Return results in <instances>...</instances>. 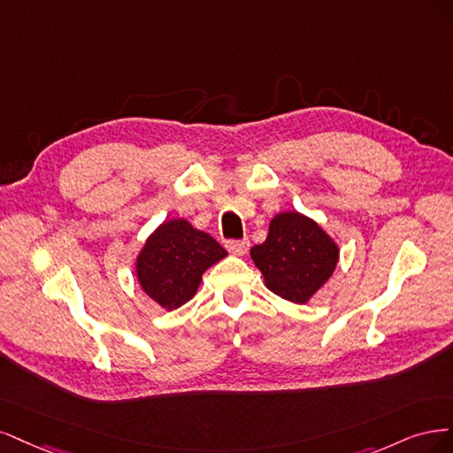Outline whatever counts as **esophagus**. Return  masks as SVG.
I'll use <instances>...</instances> for the list:
<instances>
[{
	"label": "esophagus",
	"instance_id": "obj_1",
	"mask_svg": "<svg viewBox=\"0 0 453 453\" xmlns=\"http://www.w3.org/2000/svg\"><path fill=\"white\" fill-rule=\"evenodd\" d=\"M248 246H250V242H248V239H231V241H227V242H226V248H227V250H229L231 254H235V256H242V254H246Z\"/></svg>",
	"mask_w": 453,
	"mask_h": 453
}]
</instances>
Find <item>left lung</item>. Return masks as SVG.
I'll return each instance as SVG.
<instances>
[{
    "label": "left lung",
    "mask_w": 453,
    "mask_h": 453,
    "mask_svg": "<svg viewBox=\"0 0 453 453\" xmlns=\"http://www.w3.org/2000/svg\"><path fill=\"white\" fill-rule=\"evenodd\" d=\"M250 256L273 294L291 303H306L334 271L339 248L324 229L299 212L276 214L265 242Z\"/></svg>",
    "instance_id": "8db88e82"
}]
</instances>
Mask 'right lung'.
<instances>
[{
	"label": "right lung",
	"instance_id": "1",
	"mask_svg": "<svg viewBox=\"0 0 453 453\" xmlns=\"http://www.w3.org/2000/svg\"><path fill=\"white\" fill-rule=\"evenodd\" d=\"M226 256L209 233L179 218L152 233L137 257V276L156 303L173 311L194 297L203 273Z\"/></svg>",
	"mask_w": 453,
	"mask_h": 453
}]
</instances>
